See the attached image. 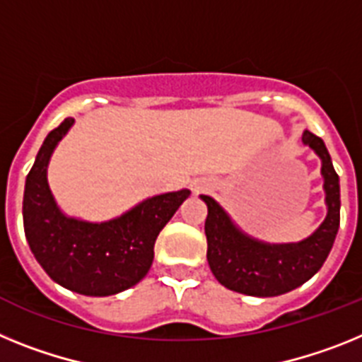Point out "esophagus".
<instances>
[{"mask_svg":"<svg viewBox=\"0 0 362 362\" xmlns=\"http://www.w3.org/2000/svg\"><path fill=\"white\" fill-rule=\"evenodd\" d=\"M207 187H211V184H209V182H206V180L199 182V184H194V191H197V193H200V191H206Z\"/></svg>","mask_w":362,"mask_h":362,"instance_id":"esophagus-1","label":"esophagus"}]
</instances>
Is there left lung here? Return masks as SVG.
I'll list each match as a JSON object with an SVG mask.
<instances>
[{"label":"left lung","instance_id":"8db88e82","mask_svg":"<svg viewBox=\"0 0 362 362\" xmlns=\"http://www.w3.org/2000/svg\"><path fill=\"white\" fill-rule=\"evenodd\" d=\"M303 144L320 158L325 180L326 218L310 237L300 242L269 244L244 233L215 199L200 194L207 206L206 237L207 262L222 286L253 297H276L310 281L328 259L341 222L339 175L325 142L310 131L303 133Z\"/></svg>","mask_w":362,"mask_h":362}]
</instances>
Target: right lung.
<instances>
[{"label":"right lung","instance_id":"right-lung-1","mask_svg":"<svg viewBox=\"0 0 362 362\" xmlns=\"http://www.w3.org/2000/svg\"><path fill=\"white\" fill-rule=\"evenodd\" d=\"M74 118L47 134L25 180L23 228L30 251L59 286L89 297H109L133 288L149 272L158 233L189 189L155 194L105 222H87L59 209L47 180L50 156Z\"/></svg>","mask_w":362,"mask_h":362}]
</instances>
